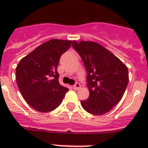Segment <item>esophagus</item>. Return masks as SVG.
I'll list each match as a JSON object with an SVG mask.
<instances>
[{"label": "esophagus", "mask_w": 148, "mask_h": 148, "mask_svg": "<svg viewBox=\"0 0 148 148\" xmlns=\"http://www.w3.org/2000/svg\"><path fill=\"white\" fill-rule=\"evenodd\" d=\"M80 88H81V84L79 83H76L75 84L73 85V88H74V90H78Z\"/></svg>", "instance_id": "obj_1"}]
</instances>
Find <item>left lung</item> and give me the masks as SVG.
Instances as JSON below:
<instances>
[{
    "instance_id": "1",
    "label": "left lung",
    "mask_w": 148,
    "mask_h": 148,
    "mask_svg": "<svg viewBox=\"0 0 148 148\" xmlns=\"http://www.w3.org/2000/svg\"><path fill=\"white\" fill-rule=\"evenodd\" d=\"M74 49L81 56L87 71L88 100L82 108L94 115H102L119 103L128 84V70L120 59L97 43L75 40Z\"/></svg>"
}]
</instances>
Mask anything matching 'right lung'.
<instances>
[{
  "label": "right lung",
  "instance_id": "1",
  "mask_svg": "<svg viewBox=\"0 0 148 148\" xmlns=\"http://www.w3.org/2000/svg\"><path fill=\"white\" fill-rule=\"evenodd\" d=\"M71 40L52 39L38 46L21 60L16 67L20 92L31 108L50 112L62 102L67 88L59 84L57 68L63 53Z\"/></svg>",
  "mask_w": 148,
  "mask_h": 148
}]
</instances>
